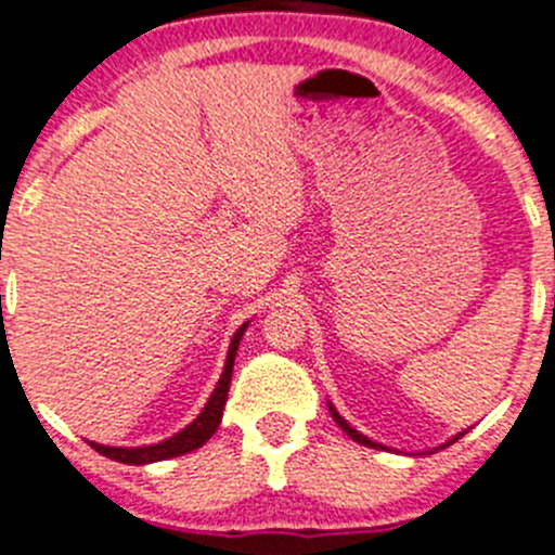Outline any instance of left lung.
Wrapping results in <instances>:
<instances>
[{"instance_id":"8db88e82","label":"left lung","mask_w":555,"mask_h":555,"mask_svg":"<svg viewBox=\"0 0 555 555\" xmlns=\"http://www.w3.org/2000/svg\"><path fill=\"white\" fill-rule=\"evenodd\" d=\"M328 413H332V418L334 421H337V426H339V429H343L345 431V435H348L350 437V440H356V442H359V446H364V448H377V451H388V448L386 446H380V442H375V440H370V437H366V435H361V431H356L353 429V426H350L348 424V421H345L343 418V415H339L337 413V408H334V404L332 402H328ZM466 435V431H459V435H453L451 437V440H448V442H442V446H437V448H431V451H421V456H429V453H437V451H442V448H448V446H453V442H456V440H462V437ZM399 453V451H397Z\"/></svg>"}]
</instances>
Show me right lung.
<instances>
[{
	"instance_id": "add662e5",
	"label": "right lung",
	"mask_w": 555,
	"mask_h": 555,
	"mask_svg": "<svg viewBox=\"0 0 555 555\" xmlns=\"http://www.w3.org/2000/svg\"><path fill=\"white\" fill-rule=\"evenodd\" d=\"M250 321H245L243 326L234 332L232 343H229V353L227 361H223V372L218 377L216 388H212L210 399L205 402L202 413L191 421L185 429H180L178 435L167 437L162 442H153V446H137V448H115V446H99V442H89L96 453L102 456L113 459V462L120 464H153V462H167V459L183 456V453L196 451V448L205 446L212 435L218 431L223 418V408H227V397H229V386H232V372H234V359H237V348L240 339H243L245 328H248Z\"/></svg>"
}]
</instances>
